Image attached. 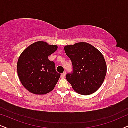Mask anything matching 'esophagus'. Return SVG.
<instances>
[{"instance_id":"esophagus-1","label":"esophagus","mask_w":128,"mask_h":128,"mask_svg":"<svg viewBox=\"0 0 128 128\" xmlns=\"http://www.w3.org/2000/svg\"><path fill=\"white\" fill-rule=\"evenodd\" d=\"M66 72H64L63 73H62V74H61V77H62V78H64V76H66Z\"/></svg>"}]
</instances>
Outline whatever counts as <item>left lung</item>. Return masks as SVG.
I'll return each mask as SVG.
<instances>
[{"label": "left lung", "instance_id": "1", "mask_svg": "<svg viewBox=\"0 0 128 128\" xmlns=\"http://www.w3.org/2000/svg\"><path fill=\"white\" fill-rule=\"evenodd\" d=\"M64 50L72 63L73 72L66 74V78L73 90L82 95L95 92L102 85L106 73L102 54L85 42L66 45Z\"/></svg>", "mask_w": 128, "mask_h": 128}]
</instances>
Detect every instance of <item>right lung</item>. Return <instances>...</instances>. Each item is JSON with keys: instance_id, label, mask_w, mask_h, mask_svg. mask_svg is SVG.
I'll return each instance as SVG.
<instances>
[{"instance_id": "right-lung-1", "label": "right lung", "mask_w": 128, "mask_h": 128, "mask_svg": "<svg viewBox=\"0 0 128 128\" xmlns=\"http://www.w3.org/2000/svg\"><path fill=\"white\" fill-rule=\"evenodd\" d=\"M58 49L56 45L37 41L26 48L18 58L17 74L22 85L34 94H45L54 90L60 74L48 56Z\"/></svg>"}]
</instances>
